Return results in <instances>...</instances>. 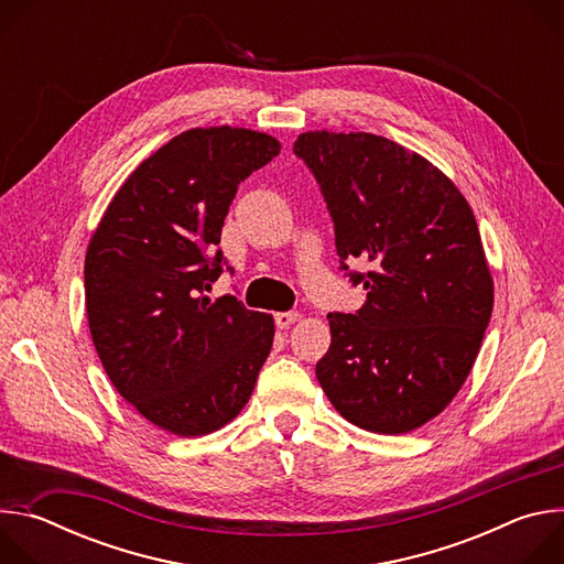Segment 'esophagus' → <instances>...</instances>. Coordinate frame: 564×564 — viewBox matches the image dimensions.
Here are the masks:
<instances>
[{
	"instance_id": "obj_1",
	"label": "esophagus",
	"mask_w": 564,
	"mask_h": 564,
	"mask_svg": "<svg viewBox=\"0 0 564 564\" xmlns=\"http://www.w3.org/2000/svg\"><path fill=\"white\" fill-rule=\"evenodd\" d=\"M299 318V312H276L274 314V324H276V328H290L294 321Z\"/></svg>"
}]
</instances>
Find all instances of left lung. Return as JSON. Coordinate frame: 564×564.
Returning a JSON list of instances; mask_svg holds the SVG:
<instances>
[{
	"instance_id": "1",
	"label": "left lung",
	"mask_w": 564,
	"mask_h": 564,
	"mask_svg": "<svg viewBox=\"0 0 564 564\" xmlns=\"http://www.w3.org/2000/svg\"><path fill=\"white\" fill-rule=\"evenodd\" d=\"M294 155L330 212L339 270L366 290L355 314H328L333 344L316 379L359 429H420L466 381L491 318L475 216L437 167L388 138L307 131ZM357 258L366 273L349 270Z\"/></svg>"
}]
</instances>
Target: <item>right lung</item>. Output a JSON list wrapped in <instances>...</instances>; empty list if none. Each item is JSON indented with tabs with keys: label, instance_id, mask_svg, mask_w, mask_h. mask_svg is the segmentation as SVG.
<instances>
[{
	"label": "right lung",
	"instance_id": "1",
	"mask_svg": "<svg viewBox=\"0 0 564 564\" xmlns=\"http://www.w3.org/2000/svg\"><path fill=\"white\" fill-rule=\"evenodd\" d=\"M268 133L189 129L151 153L107 207L85 261L98 357L135 411L181 437L207 435L248 404L274 321L234 294L207 296L238 185L279 155Z\"/></svg>",
	"mask_w": 564,
	"mask_h": 564
}]
</instances>
